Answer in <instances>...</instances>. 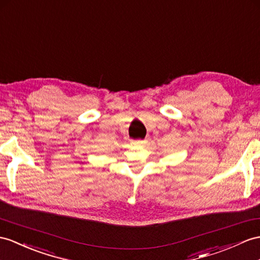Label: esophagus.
I'll use <instances>...</instances> for the list:
<instances>
[{"mask_svg":"<svg viewBox=\"0 0 260 260\" xmlns=\"http://www.w3.org/2000/svg\"><path fill=\"white\" fill-rule=\"evenodd\" d=\"M145 142H147L145 140H137V141H136V144H138V145H143V144H145Z\"/></svg>","mask_w":260,"mask_h":260,"instance_id":"esophagus-1","label":"esophagus"}]
</instances>
